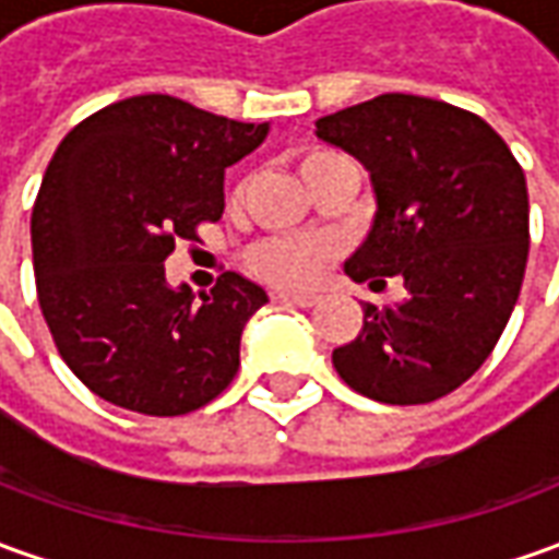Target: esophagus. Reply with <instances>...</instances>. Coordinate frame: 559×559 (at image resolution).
I'll use <instances>...</instances> for the list:
<instances>
[{"mask_svg": "<svg viewBox=\"0 0 559 559\" xmlns=\"http://www.w3.org/2000/svg\"><path fill=\"white\" fill-rule=\"evenodd\" d=\"M276 301L295 304V307H313L319 298L317 295H292V292H280V295H276Z\"/></svg>", "mask_w": 559, "mask_h": 559, "instance_id": "34e87169", "label": "esophagus"}]
</instances>
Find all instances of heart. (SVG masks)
<instances>
[{"label": "heart", "mask_w": 559, "mask_h": 559, "mask_svg": "<svg viewBox=\"0 0 559 559\" xmlns=\"http://www.w3.org/2000/svg\"><path fill=\"white\" fill-rule=\"evenodd\" d=\"M331 152H307L298 160V169L307 179L313 169H319L325 160H331ZM334 255V246L325 237H313V234H301V237H273V240L258 242L252 249V271L264 276L273 286L286 288H304L317 280L322 267L329 264Z\"/></svg>", "instance_id": "1"}]
</instances>
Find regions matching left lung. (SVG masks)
Returning a JSON list of instances; mask_svg holds the SVG:
<instances>
[{
	"label": "left lung",
	"mask_w": 559,
	"mask_h": 559,
	"mask_svg": "<svg viewBox=\"0 0 559 559\" xmlns=\"http://www.w3.org/2000/svg\"><path fill=\"white\" fill-rule=\"evenodd\" d=\"M317 136L371 173L374 225L344 264L399 304H365L356 341L331 353L349 390L426 404L463 386L502 337L530 255L521 164L484 118L441 99L383 94L317 121Z\"/></svg>",
	"instance_id": "1"
}]
</instances>
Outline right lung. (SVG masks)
<instances>
[{"label": "right lung", "mask_w": 559, "mask_h": 559, "mask_svg": "<svg viewBox=\"0 0 559 559\" xmlns=\"http://www.w3.org/2000/svg\"><path fill=\"white\" fill-rule=\"evenodd\" d=\"M267 130L145 94L94 111L57 145L33 206V271L57 353L94 395L179 417L228 390L242 325L267 292L228 271L198 301L169 286L164 261L222 218L225 169Z\"/></svg>", "instance_id": "add662e5"}]
</instances>
